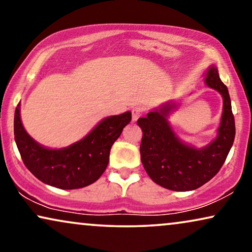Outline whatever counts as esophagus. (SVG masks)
I'll list each match as a JSON object with an SVG mask.
<instances>
[{
	"mask_svg": "<svg viewBox=\"0 0 252 252\" xmlns=\"http://www.w3.org/2000/svg\"><path fill=\"white\" fill-rule=\"evenodd\" d=\"M143 115V110L141 108H133L132 110V119L133 122H136L141 116Z\"/></svg>",
	"mask_w": 252,
	"mask_h": 252,
	"instance_id": "34e87169",
	"label": "esophagus"
}]
</instances>
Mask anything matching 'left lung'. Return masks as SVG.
I'll return each instance as SVG.
<instances>
[{"mask_svg": "<svg viewBox=\"0 0 252 252\" xmlns=\"http://www.w3.org/2000/svg\"><path fill=\"white\" fill-rule=\"evenodd\" d=\"M206 84L223 97V112L218 136L203 149H195L178 140L166 116L174 108L166 104L159 111L137 119L142 129L140 154L144 170L151 180L175 191L194 190L211 180L225 163L235 137V120L228 89L220 80L218 70L210 67Z\"/></svg>", "mask_w": 252, "mask_h": 252, "instance_id": "obj_1", "label": "left lung"}]
</instances>
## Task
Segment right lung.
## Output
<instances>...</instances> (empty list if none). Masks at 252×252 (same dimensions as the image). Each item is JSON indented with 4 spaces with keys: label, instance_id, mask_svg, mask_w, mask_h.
I'll use <instances>...</instances> for the list:
<instances>
[{
    "label": "right lung",
    "instance_id": "add662e5",
    "mask_svg": "<svg viewBox=\"0 0 252 252\" xmlns=\"http://www.w3.org/2000/svg\"><path fill=\"white\" fill-rule=\"evenodd\" d=\"M19 109L18 104L13 132L24 164L40 181L60 189L82 188L98 180L108 166L112 144L132 120L130 112L109 117L79 142L65 149L51 150L41 147L26 133Z\"/></svg>",
    "mask_w": 252,
    "mask_h": 252
}]
</instances>
